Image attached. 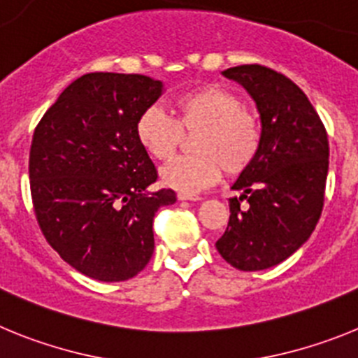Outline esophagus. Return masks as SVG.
Here are the masks:
<instances>
[{"instance_id": "obj_1", "label": "esophagus", "mask_w": 358, "mask_h": 358, "mask_svg": "<svg viewBox=\"0 0 358 358\" xmlns=\"http://www.w3.org/2000/svg\"><path fill=\"white\" fill-rule=\"evenodd\" d=\"M177 199L179 201H201V197L199 195H192V194H177Z\"/></svg>"}]
</instances>
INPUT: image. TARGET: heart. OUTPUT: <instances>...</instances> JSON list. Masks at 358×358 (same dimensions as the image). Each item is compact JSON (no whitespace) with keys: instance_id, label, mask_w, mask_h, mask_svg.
I'll use <instances>...</instances> for the list:
<instances>
[{"instance_id":"obj_1","label":"heart","mask_w":358,"mask_h":358,"mask_svg":"<svg viewBox=\"0 0 358 358\" xmlns=\"http://www.w3.org/2000/svg\"><path fill=\"white\" fill-rule=\"evenodd\" d=\"M173 118L150 106L136 118V140L152 159L169 161L192 138V156L166 164L161 179L182 194H197L215 185L222 172L238 177L256 161L264 143L260 113L243 106L236 93L218 84H204L172 102Z\"/></svg>"}]
</instances>
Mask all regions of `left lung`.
I'll return each mask as SVG.
<instances>
[{
  "label": "left lung",
  "instance_id": "8db88e82",
  "mask_svg": "<svg viewBox=\"0 0 358 358\" xmlns=\"http://www.w3.org/2000/svg\"><path fill=\"white\" fill-rule=\"evenodd\" d=\"M255 98L264 143L233 185L229 222L217 251L238 271H264L287 260L315 229L324 206L328 134L317 110L283 73L262 64L224 71Z\"/></svg>",
  "mask_w": 358,
  "mask_h": 358
}]
</instances>
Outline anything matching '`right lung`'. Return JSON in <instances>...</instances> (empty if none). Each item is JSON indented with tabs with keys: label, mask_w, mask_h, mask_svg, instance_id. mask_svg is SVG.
<instances>
[{
	"label": "right lung",
	"mask_w": 358,
	"mask_h": 358,
	"mask_svg": "<svg viewBox=\"0 0 358 358\" xmlns=\"http://www.w3.org/2000/svg\"><path fill=\"white\" fill-rule=\"evenodd\" d=\"M161 91L145 75L87 73L34 131L28 173L37 224L62 260L93 280L141 273L154 252V217L176 202L173 189L150 192L157 170L134 132Z\"/></svg>",
	"instance_id": "right-lung-1"
}]
</instances>
